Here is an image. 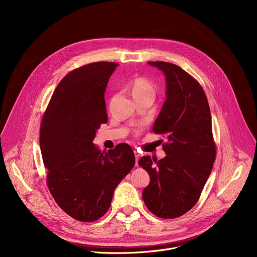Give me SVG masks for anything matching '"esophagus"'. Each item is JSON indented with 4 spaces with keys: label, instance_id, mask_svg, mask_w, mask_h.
<instances>
[{
    "label": "esophagus",
    "instance_id": "obj_1",
    "mask_svg": "<svg viewBox=\"0 0 257 257\" xmlns=\"http://www.w3.org/2000/svg\"><path fill=\"white\" fill-rule=\"evenodd\" d=\"M134 156H135V165L138 166V161H139V158H140V155L134 151Z\"/></svg>",
    "mask_w": 257,
    "mask_h": 257
}]
</instances>
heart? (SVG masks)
Wrapping results in <instances>:
<instances>
[{
  "label": "heart",
  "mask_w": 257,
  "mask_h": 257,
  "mask_svg": "<svg viewBox=\"0 0 257 257\" xmlns=\"http://www.w3.org/2000/svg\"><path fill=\"white\" fill-rule=\"evenodd\" d=\"M130 90L136 101L143 98H154L156 94L154 84L143 77L134 78L130 84Z\"/></svg>",
  "instance_id": "heart-1"
}]
</instances>
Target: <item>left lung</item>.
I'll list each match as a JSON object with an SVG mask.
<instances>
[{
  "mask_svg": "<svg viewBox=\"0 0 257 257\" xmlns=\"http://www.w3.org/2000/svg\"><path fill=\"white\" fill-rule=\"evenodd\" d=\"M166 77V100L153 131L165 134L166 157L160 161L143 157L139 166L151 181L142 198L162 218L186 213L198 201L215 160L211 116L200 84L186 71L167 62H148Z\"/></svg>",
  "mask_w": 257,
  "mask_h": 257,
  "instance_id": "obj_1",
  "label": "left lung"
}]
</instances>
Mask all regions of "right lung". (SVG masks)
I'll list each match as a JSON object with an SVG mask.
<instances>
[{
    "label": "right lung",
    "instance_id": "right-lung-1",
    "mask_svg": "<svg viewBox=\"0 0 257 257\" xmlns=\"http://www.w3.org/2000/svg\"><path fill=\"white\" fill-rule=\"evenodd\" d=\"M119 66L97 62L71 71L44 115L40 144L47 184L58 205L80 222H94L111 205L116 187L135 165L130 145L107 153L92 142L107 122L104 92Z\"/></svg>",
    "mask_w": 257,
    "mask_h": 257
}]
</instances>
